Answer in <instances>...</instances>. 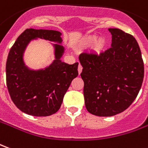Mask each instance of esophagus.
Returning <instances> with one entry per match:
<instances>
[{
    "mask_svg": "<svg viewBox=\"0 0 148 148\" xmlns=\"http://www.w3.org/2000/svg\"><path fill=\"white\" fill-rule=\"evenodd\" d=\"M77 71H78V74H81V72L82 71V66L80 64L78 65V67H77Z\"/></svg>",
    "mask_w": 148,
    "mask_h": 148,
    "instance_id": "esophagus-1",
    "label": "esophagus"
}]
</instances>
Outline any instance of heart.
<instances>
[{"instance_id":"b5f03b06","label":"heart","mask_w":148,"mask_h":148,"mask_svg":"<svg viewBox=\"0 0 148 148\" xmlns=\"http://www.w3.org/2000/svg\"><path fill=\"white\" fill-rule=\"evenodd\" d=\"M93 40H95V39H93Z\"/></svg>"}]
</instances>
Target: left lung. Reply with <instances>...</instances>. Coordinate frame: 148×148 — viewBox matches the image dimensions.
<instances>
[{
    "instance_id": "8db88e82",
    "label": "left lung",
    "mask_w": 148,
    "mask_h": 148,
    "mask_svg": "<svg viewBox=\"0 0 148 148\" xmlns=\"http://www.w3.org/2000/svg\"><path fill=\"white\" fill-rule=\"evenodd\" d=\"M111 46L99 53L82 52L86 110L97 116H113L131 106L139 94L144 66L138 42L119 29H109Z\"/></svg>"
}]
</instances>
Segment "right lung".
I'll return each instance as SVG.
<instances>
[{"mask_svg":"<svg viewBox=\"0 0 148 148\" xmlns=\"http://www.w3.org/2000/svg\"><path fill=\"white\" fill-rule=\"evenodd\" d=\"M56 30L27 29L17 38L6 62V84L9 95L22 112L33 116H49L59 110L71 82L78 75V62L69 65L61 61L62 45L55 44V60L44 70L31 71L23 62V53L31 40L43 38L62 42Z\"/></svg>","mask_w":148,"mask_h":148,"instance_id":"obj_1","label":"right lung"}]
</instances>
